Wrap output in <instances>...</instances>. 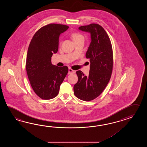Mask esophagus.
<instances>
[{
    "instance_id": "34e87169",
    "label": "esophagus",
    "mask_w": 147,
    "mask_h": 147,
    "mask_svg": "<svg viewBox=\"0 0 147 147\" xmlns=\"http://www.w3.org/2000/svg\"><path fill=\"white\" fill-rule=\"evenodd\" d=\"M75 72H76V71H75V70H72L71 68H69L68 74H75Z\"/></svg>"
}]
</instances>
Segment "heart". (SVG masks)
Listing matches in <instances>:
<instances>
[{
	"label": "heart",
	"instance_id": "1",
	"mask_svg": "<svg viewBox=\"0 0 147 147\" xmlns=\"http://www.w3.org/2000/svg\"><path fill=\"white\" fill-rule=\"evenodd\" d=\"M71 37L74 41L79 40L80 39H84V37L82 34L78 33V32H74L71 34Z\"/></svg>",
	"mask_w": 147,
	"mask_h": 147
}]
</instances>
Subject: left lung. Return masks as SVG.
Instances as JSON below:
<instances>
[{
	"mask_svg": "<svg viewBox=\"0 0 147 147\" xmlns=\"http://www.w3.org/2000/svg\"><path fill=\"white\" fill-rule=\"evenodd\" d=\"M79 29L90 33L91 41L86 54L90 66L88 76L77 71L78 80L74 91L76 97L89 101L98 97L109 81L113 71V48L108 35L100 25L90 24Z\"/></svg>",
	"mask_w": 147,
	"mask_h": 147,
	"instance_id": "1",
	"label": "left lung"
}]
</instances>
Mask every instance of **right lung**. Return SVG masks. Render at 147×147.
Wrapping results in <instances>:
<instances>
[{
	"label": "right lung",
	"instance_id": "obj_1",
	"mask_svg": "<svg viewBox=\"0 0 147 147\" xmlns=\"http://www.w3.org/2000/svg\"><path fill=\"white\" fill-rule=\"evenodd\" d=\"M66 25L50 24L40 28L31 39L26 58V71L33 90L41 99L56 97L68 72L67 66L51 63V57L58 50L60 34L66 31Z\"/></svg>",
	"mask_w": 147,
	"mask_h": 147
}]
</instances>
